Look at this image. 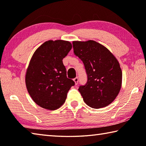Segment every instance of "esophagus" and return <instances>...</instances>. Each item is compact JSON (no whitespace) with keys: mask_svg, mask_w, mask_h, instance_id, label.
<instances>
[{"mask_svg":"<svg viewBox=\"0 0 146 146\" xmlns=\"http://www.w3.org/2000/svg\"><path fill=\"white\" fill-rule=\"evenodd\" d=\"M74 81L76 85H78V81H79L78 78V77H76L75 78H74Z\"/></svg>","mask_w":146,"mask_h":146,"instance_id":"34e87169","label":"esophagus"}]
</instances>
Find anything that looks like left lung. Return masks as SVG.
<instances>
[{"label":"left lung","mask_w":146,"mask_h":146,"mask_svg":"<svg viewBox=\"0 0 146 146\" xmlns=\"http://www.w3.org/2000/svg\"><path fill=\"white\" fill-rule=\"evenodd\" d=\"M74 53L85 65L87 81L78 90L85 103L92 108L107 106L121 88L122 70L108 49L94 40L72 42Z\"/></svg>","instance_id":"8db88e82"}]
</instances>
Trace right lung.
Listing matches in <instances>:
<instances>
[{"instance_id":"obj_1","label":"right lung","mask_w":146,"mask_h":146,"mask_svg":"<svg viewBox=\"0 0 146 146\" xmlns=\"http://www.w3.org/2000/svg\"><path fill=\"white\" fill-rule=\"evenodd\" d=\"M71 48L67 41L48 40L37 48L30 61L25 75L26 87L33 100L43 108H60L75 85L66 76L62 61Z\"/></svg>"}]
</instances>
